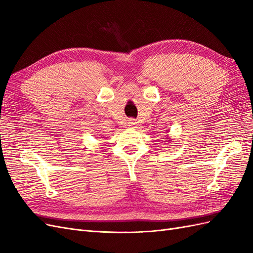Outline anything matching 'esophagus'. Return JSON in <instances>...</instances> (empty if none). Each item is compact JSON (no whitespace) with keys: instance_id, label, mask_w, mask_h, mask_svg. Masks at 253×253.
Masks as SVG:
<instances>
[{"instance_id":"obj_1","label":"esophagus","mask_w":253,"mask_h":253,"mask_svg":"<svg viewBox=\"0 0 253 253\" xmlns=\"http://www.w3.org/2000/svg\"><path fill=\"white\" fill-rule=\"evenodd\" d=\"M127 125H128V126H133L136 125V121L134 119H129L128 122H127Z\"/></svg>"}]
</instances>
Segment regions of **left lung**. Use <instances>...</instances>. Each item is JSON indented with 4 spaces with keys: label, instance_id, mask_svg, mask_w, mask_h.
I'll use <instances>...</instances> for the list:
<instances>
[{
    "label": "left lung",
    "instance_id": "1",
    "mask_svg": "<svg viewBox=\"0 0 253 253\" xmlns=\"http://www.w3.org/2000/svg\"><path fill=\"white\" fill-rule=\"evenodd\" d=\"M167 132H169V131H167ZM166 139H167V141H168V142H170V141L172 140L169 136H167V137H166Z\"/></svg>",
    "mask_w": 253,
    "mask_h": 253
}]
</instances>
